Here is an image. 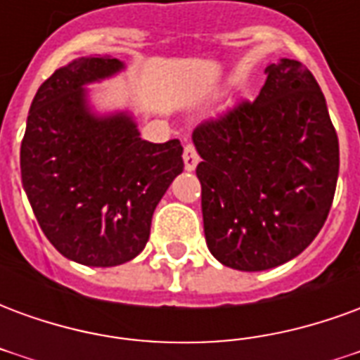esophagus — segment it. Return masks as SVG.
I'll list each match as a JSON object with an SVG mask.
<instances>
[{"label":"esophagus","mask_w":360,"mask_h":360,"mask_svg":"<svg viewBox=\"0 0 360 360\" xmlns=\"http://www.w3.org/2000/svg\"><path fill=\"white\" fill-rule=\"evenodd\" d=\"M198 154H196V148L193 146V144H187L185 146V150H183V162H185V169L187 172H193L196 167V164H198Z\"/></svg>","instance_id":"obj_1"}]
</instances>
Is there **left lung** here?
Segmentation results:
<instances>
[{"label": "left lung", "instance_id": "obj_1", "mask_svg": "<svg viewBox=\"0 0 360 360\" xmlns=\"http://www.w3.org/2000/svg\"><path fill=\"white\" fill-rule=\"evenodd\" d=\"M255 102L193 133L202 162L206 245L224 266L262 271L314 241L332 208L340 142L326 98L301 61L266 67Z\"/></svg>", "mask_w": 360, "mask_h": 360}]
</instances>
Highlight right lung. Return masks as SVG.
Masks as SVG:
<instances>
[{"label": "right lung", "mask_w": 360, "mask_h": 360, "mask_svg": "<svg viewBox=\"0 0 360 360\" xmlns=\"http://www.w3.org/2000/svg\"><path fill=\"white\" fill-rule=\"evenodd\" d=\"M125 65L73 59L36 92L20 144V177L48 241L84 266L125 264L150 237L152 214L183 172V146L142 141L131 113L96 115L86 84Z\"/></svg>", "instance_id": "1"}]
</instances>
